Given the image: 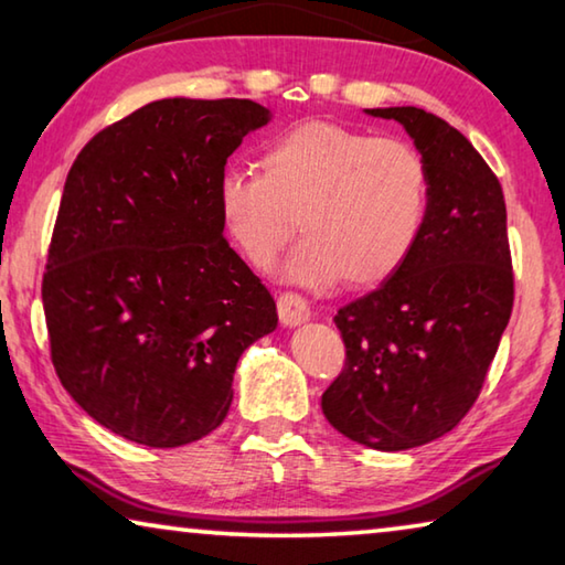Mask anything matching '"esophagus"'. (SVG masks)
Wrapping results in <instances>:
<instances>
[{"mask_svg":"<svg viewBox=\"0 0 565 565\" xmlns=\"http://www.w3.org/2000/svg\"><path fill=\"white\" fill-rule=\"evenodd\" d=\"M276 309H279V319L284 327H301L311 317L309 303L299 294H281L279 301H276Z\"/></svg>","mask_w":565,"mask_h":565,"instance_id":"34e87169","label":"esophagus"}]
</instances>
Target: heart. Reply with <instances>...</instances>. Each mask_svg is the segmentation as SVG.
<instances>
[{"mask_svg":"<svg viewBox=\"0 0 565 565\" xmlns=\"http://www.w3.org/2000/svg\"><path fill=\"white\" fill-rule=\"evenodd\" d=\"M216 206L226 234L254 266H269L299 228L286 281L321 289L347 276L376 286L414 252L428 212L424 157L401 139L333 121H303L262 154V174L224 171Z\"/></svg>","mask_w":565,"mask_h":565,"instance_id":"heart-1","label":"heart"}]
</instances>
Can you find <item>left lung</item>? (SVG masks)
I'll return each mask as SVG.
<instances>
[{"instance_id": "1", "label": "left lung", "mask_w": 565, "mask_h": 565, "mask_svg": "<svg viewBox=\"0 0 565 565\" xmlns=\"http://www.w3.org/2000/svg\"><path fill=\"white\" fill-rule=\"evenodd\" d=\"M394 119L428 169V212L401 269L333 323L347 366L323 391L329 424L376 451H406L458 426L509 327L513 271L499 179L461 131L416 107Z\"/></svg>"}]
</instances>
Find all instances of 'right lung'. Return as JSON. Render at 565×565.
Returning a JSON list of instances; mask_svg holds the SVG:
<instances>
[{
	"label": "right lung",
	"mask_w": 565,
	"mask_h": 565,
	"mask_svg": "<svg viewBox=\"0 0 565 565\" xmlns=\"http://www.w3.org/2000/svg\"><path fill=\"white\" fill-rule=\"evenodd\" d=\"M269 121L252 99H159L99 131L70 169L42 284L52 363L127 441L212 434L242 353L279 323L216 206L226 159Z\"/></svg>",
	"instance_id": "1"
}]
</instances>
